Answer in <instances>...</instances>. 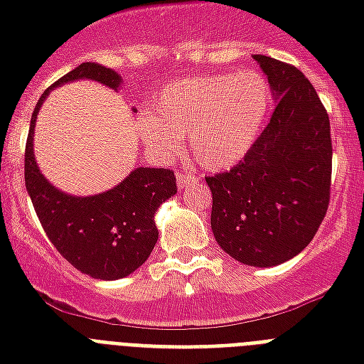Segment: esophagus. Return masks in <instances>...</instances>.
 <instances>
[{"instance_id":"obj_1","label":"esophagus","mask_w":364,"mask_h":364,"mask_svg":"<svg viewBox=\"0 0 364 364\" xmlns=\"http://www.w3.org/2000/svg\"><path fill=\"white\" fill-rule=\"evenodd\" d=\"M194 181H198V176H196V173H191V171H187V173H177V185H179V188H183L185 185Z\"/></svg>"}]
</instances>
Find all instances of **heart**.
<instances>
[{"instance_id": "b5f03b06", "label": "heart", "mask_w": 364, "mask_h": 364, "mask_svg": "<svg viewBox=\"0 0 364 364\" xmlns=\"http://www.w3.org/2000/svg\"><path fill=\"white\" fill-rule=\"evenodd\" d=\"M274 90L264 73L243 70L183 79L166 85L139 119V132L154 153L173 156L181 137L198 164L210 170L230 168L249 153L264 128Z\"/></svg>"}]
</instances>
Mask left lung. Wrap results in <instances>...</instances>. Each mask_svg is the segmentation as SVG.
Returning <instances> with one entry per match:
<instances>
[{"label": "left lung", "instance_id": "left-lung-1", "mask_svg": "<svg viewBox=\"0 0 364 364\" xmlns=\"http://www.w3.org/2000/svg\"><path fill=\"white\" fill-rule=\"evenodd\" d=\"M277 105L249 153L205 177L211 230L225 253L249 266H276L314 240L331 200L333 143L327 109L294 65L255 54Z\"/></svg>", "mask_w": 364, "mask_h": 364}]
</instances>
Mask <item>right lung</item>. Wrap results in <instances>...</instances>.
<instances>
[{
    "label": "right lung",
    "mask_w": 364,
    "mask_h": 364,
    "mask_svg": "<svg viewBox=\"0 0 364 364\" xmlns=\"http://www.w3.org/2000/svg\"><path fill=\"white\" fill-rule=\"evenodd\" d=\"M92 79L119 88L121 75L100 64L77 65L54 82ZM47 92L31 113L24 153V179L41 227L62 257L77 270L96 279H119L149 259L159 230L154 213L177 193L173 171L166 168H136L115 188L96 196H70L41 176L33 156V126Z\"/></svg>",
    "instance_id": "right-lung-1"
}]
</instances>
